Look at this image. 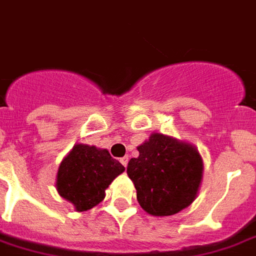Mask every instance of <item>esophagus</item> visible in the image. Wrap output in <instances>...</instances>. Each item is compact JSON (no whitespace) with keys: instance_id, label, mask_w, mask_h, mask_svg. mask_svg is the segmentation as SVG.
Listing matches in <instances>:
<instances>
[{"instance_id":"esophagus-1","label":"esophagus","mask_w":256,"mask_h":256,"mask_svg":"<svg viewBox=\"0 0 256 256\" xmlns=\"http://www.w3.org/2000/svg\"><path fill=\"white\" fill-rule=\"evenodd\" d=\"M120 161H121V164L124 165V168H126V166H128V156H124V158H122Z\"/></svg>"}]
</instances>
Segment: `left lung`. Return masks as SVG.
I'll list each match as a JSON object with an SVG mask.
<instances>
[{
    "label": "left lung",
    "mask_w": 256,
    "mask_h": 256,
    "mask_svg": "<svg viewBox=\"0 0 256 256\" xmlns=\"http://www.w3.org/2000/svg\"><path fill=\"white\" fill-rule=\"evenodd\" d=\"M128 165L140 207L152 216H170L192 203L203 177V160L194 146L154 132L138 146Z\"/></svg>",
    "instance_id": "1"
}]
</instances>
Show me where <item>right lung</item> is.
Instances as JSON below:
<instances>
[{"mask_svg": "<svg viewBox=\"0 0 256 256\" xmlns=\"http://www.w3.org/2000/svg\"><path fill=\"white\" fill-rule=\"evenodd\" d=\"M124 170V165L108 150L75 144L60 164L56 188L74 204L75 211H88L104 199L105 190Z\"/></svg>", "mask_w": 256, "mask_h": 256, "instance_id": "right-lung-1", "label": "right lung"}]
</instances>
